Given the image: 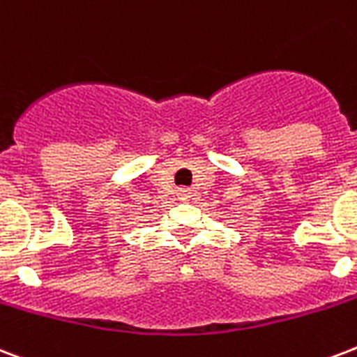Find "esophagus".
I'll return each mask as SVG.
<instances>
[{
	"label": "esophagus",
	"instance_id": "esophagus-1",
	"mask_svg": "<svg viewBox=\"0 0 357 357\" xmlns=\"http://www.w3.org/2000/svg\"><path fill=\"white\" fill-rule=\"evenodd\" d=\"M179 197L183 198V200H187V198L190 197V190L189 189H179Z\"/></svg>",
	"mask_w": 357,
	"mask_h": 357
}]
</instances>
